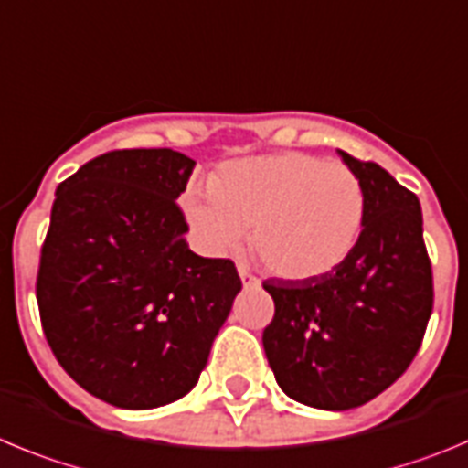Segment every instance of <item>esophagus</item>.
Returning a JSON list of instances; mask_svg holds the SVG:
<instances>
[{
	"label": "esophagus",
	"mask_w": 468,
	"mask_h": 468,
	"mask_svg": "<svg viewBox=\"0 0 468 468\" xmlns=\"http://www.w3.org/2000/svg\"><path fill=\"white\" fill-rule=\"evenodd\" d=\"M238 275H239V280H242V284H244V286L259 284V277H256L254 272H251L250 268H247V265H244V263H239V265H238Z\"/></svg>",
	"instance_id": "1"
}]
</instances>
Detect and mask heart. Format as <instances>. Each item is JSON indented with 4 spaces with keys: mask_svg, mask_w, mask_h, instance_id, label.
<instances>
[{
    "mask_svg": "<svg viewBox=\"0 0 468 468\" xmlns=\"http://www.w3.org/2000/svg\"><path fill=\"white\" fill-rule=\"evenodd\" d=\"M186 214L209 251L238 250L251 229L256 256L272 272L314 280L359 242L366 193L347 165L286 151L226 163L209 188L188 191Z\"/></svg>",
    "mask_w": 468,
    "mask_h": 468,
    "instance_id": "obj_1",
    "label": "heart"
}]
</instances>
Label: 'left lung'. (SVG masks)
I'll list each match as a JSON object with an SVG mask.
<instances>
[{"instance_id": "left-lung-1", "label": "left lung", "mask_w": 468, "mask_h": 468, "mask_svg": "<svg viewBox=\"0 0 468 468\" xmlns=\"http://www.w3.org/2000/svg\"><path fill=\"white\" fill-rule=\"evenodd\" d=\"M359 176L366 217L352 254L314 280H265L275 317L263 349L286 397L349 410L399 380L433 307L431 261L418 196L378 163L340 151Z\"/></svg>"}]
</instances>
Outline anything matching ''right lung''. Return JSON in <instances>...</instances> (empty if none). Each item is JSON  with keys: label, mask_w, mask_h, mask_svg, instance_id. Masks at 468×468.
Instances as JSON below:
<instances>
[{"label": "right lung", "mask_w": 468, "mask_h": 468, "mask_svg": "<svg viewBox=\"0 0 468 468\" xmlns=\"http://www.w3.org/2000/svg\"><path fill=\"white\" fill-rule=\"evenodd\" d=\"M196 161L109 151L58 186L37 272L44 335L74 382L116 408L182 399L242 289L230 259L188 250L176 205Z\"/></svg>", "instance_id": "obj_1"}]
</instances>
